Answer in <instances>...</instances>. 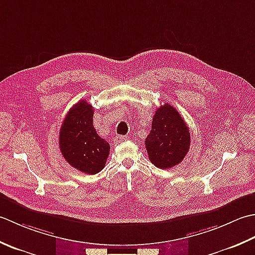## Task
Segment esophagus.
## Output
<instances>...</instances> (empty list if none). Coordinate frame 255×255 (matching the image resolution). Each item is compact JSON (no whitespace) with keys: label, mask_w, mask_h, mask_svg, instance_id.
<instances>
[{"label":"esophagus","mask_w":255,"mask_h":255,"mask_svg":"<svg viewBox=\"0 0 255 255\" xmlns=\"http://www.w3.org/2000/svg\"><path fill=\"white\" fill-rule=\"evenodd\" d=\"M128 136H121V135H117L116 137H114V142L116 143H120V142H123V141H126V139H128Z\"/></svg>","instance_id":"esophagus-1"}]
</instances>
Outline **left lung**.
<instances>
[{
    "label": "left lung",
    "instance_id": "1",
    "mask_svg": "<svg viewBox=\"0 0 255 255\" xmlns=\"http://www.w3.org/2000/svg\"><path fill=\"white\" fill-rule=\"evenodd\" d=\"M149 160L156 167L168 169L181 163L190 147V133L178 111L168 103L157 108L152 129L145 138Z\"/></svg>",
    "mask_w": 255,
    "mask_h": 255
}]
</instances>
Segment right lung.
<instances>
[{"instance_id":"add662e5","label":"right lung","mask_w":255,"mask_h":255,"mask_svg":"<svg viewBox=\"0 0 255 255\" xmlns=\"http://www.w3.org/2000/svg\"><path fill=\"white\" fill-rule=\"evenodd\" d=\"M93 108L86 100L72 107L62 121L59 147L71 167L93 175L105 168L110 144L93 127Z\"/></svg>"}]
</instances>
